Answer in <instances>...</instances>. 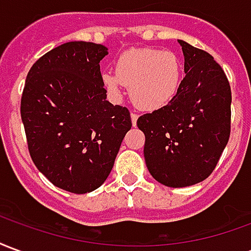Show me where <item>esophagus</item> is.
Masks as SVG:
<instances>
[{
  "mask_svg": "<svg viewBox=\"0 0 251 251\" xmlns=\"http://www.w3.org/2000/svg\"><path fill=\"white\" fill-rule=\"evenodd\" d=\"M130 117H131V124H133V126H136L137 125V120H138V115H137L136 113H131Z\"/></svg>",
  "mask_w": 251,
  "mask_h": 251,
  "instance_id": "obj_1",
  "label": "esophagus"
}]
</instances>
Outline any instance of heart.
Here are the masks:
<instances>
[{
    "label": "heart",
    "instance_id": "obj_1",
    "mask_svg": "<svg viewBox=\"0 0 251 251\" xmlns=\"http://www.w3.org/2000/svg\"><path fill=\"white\" fill-rule=\"evenodd\" d=\"M115 74L102 75L104 88L120 98L124 86L130 88L133 103L145 111H156L169 104L181 84V64L168 51L140 48L124 52L115 62Z\"/></svg>",
    "mask_w": 251,
    "mask_h": 251
}]
</instances>
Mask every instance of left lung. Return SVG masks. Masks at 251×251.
I'll return each mask as SVG.
<instances>
[{"label":"left lung","mask_w":251,"mask_h":251,"mask_svg":"<svg viewBox=\"0 0 251 251\" xmlns=\"http://www.w3.org/2000/svg\"><path fill=\"white\" fill-rule=\"evenodd\" d=\"M185 76L174 100L141 115L144 156L149 172L168 187L205 180L221 158L231 131V88L208 52L179 40Z\"/></svg>","instance_id":"8db88e82"}]
</instances>
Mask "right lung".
Returning a JSON list of instances; mask_svg holds the SVG:
<instances>
[{
	"instance_id": "add662e5",
	"label": "right lung",
	"mask_w": 251,
	"mask_h": 251,
	"mask_svg": "<svg viewBox=\"0 0 251 251\" xmlns=\"http://www.w3.org/2000/svg\"><path fill=\"white\" fill-rule=\"evenodd\" d=\"M107 48L68 41L30 67L21 97L33 163L59 188L87 194L103 184L131 127L127 107L106 100L99 62Z\"/></svg>"
}]
</instances>
